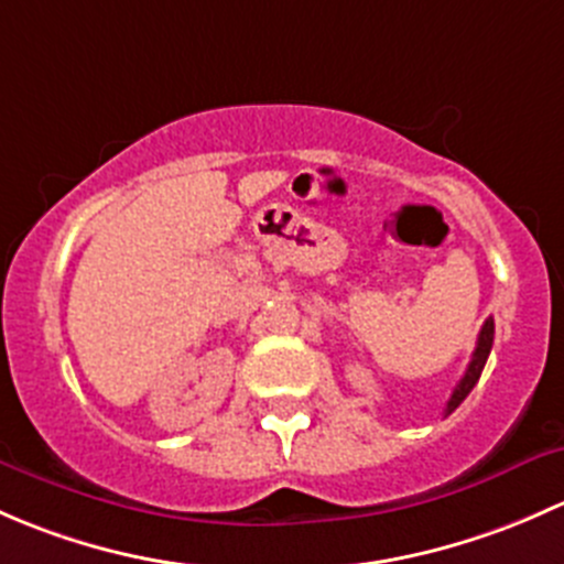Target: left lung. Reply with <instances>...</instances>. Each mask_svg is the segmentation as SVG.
Wrapping results in <instances>:
<instances>
[{
	"instance_id": "obj_1",
	"label": "left lung",
	"mask_w": 564,
	"mask_h": 564,
	"mask_svg": "<svg viewBox=\"0 0 564 564\" xmlns=\"http://www.w3.org/2000/svg\"><path fill=\"white\" fill-rule=\"evenodd\" d=\"M491 345H495V321L489 317V321L484 323V328H480L478 341H475V350H473V358H469V364H467V371H464V377L458 380L454 393H451L448 404H445V415H451V412H454L458 404L467 399V393L475 388L480 371H484V367H486V358H489Z\"/></svg>"
}]
</instances>
